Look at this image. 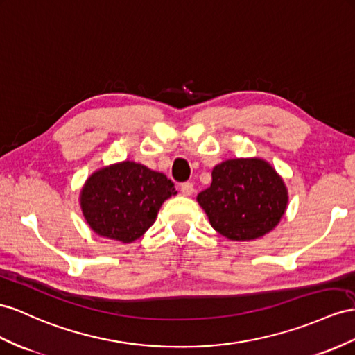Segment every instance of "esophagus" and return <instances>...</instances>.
<instances>
[{
  "label": "esophagus",
  "mask_w": 355,
  "mask_h": 355,
  "mask_svg": "<svg viewBox=\"0 0 355 355\" xmlns=\"http://www.w3.org/2000/svg\"><path fill=\"white\" fill-rule=\"evenodd\" d=\"M180 190H181V193H183L184 196H190V195L195 192L192 183H183V184L180 186Z\"/></svg>",
  "instance_id": "obj_1"
}]
</instances>
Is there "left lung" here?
<instances>
[{
	"label": "left lung",
	"mask_w": 355,
	"mask_h": 355,
	"mask_svg": "<svg viewBox=\"0 0 355 355\" xmlns=\"http://www.w3.org/2000/svg\"><path fill=\"white\" fill-rule=\"evenodd\" d=\"M211 177V186L196 199L223 237L235 241L259 239L285 214L288 190L268 162L230 159L214 166Z\"/></svg>",
	"instance_id": "8db88e82"
}]
</instances>
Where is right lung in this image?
Instances as JSON below:
<instances>
[{
	"mask_svg": "<svg viewBox=\"0 0 355 355\" xmlns=\"http://www.w3.org/2000/svg\"><path fill=\"white\" fill-rule=\"evenodd\" d=\"M162 172L130 160L96 171L80 190V208L100 237L121 243L138 240L154 223L162 204L175 195Z\"/></svg>",
	"mask_w": 355,
	"mask_h": 355,
	"instance_id": "obj_1",
	"label": "right lung"
}]
</instances>
